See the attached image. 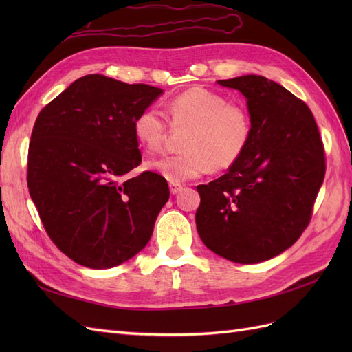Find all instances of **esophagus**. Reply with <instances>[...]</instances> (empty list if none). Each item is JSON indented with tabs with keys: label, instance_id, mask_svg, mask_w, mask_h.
<instances>
[{
	"label": "esophagus",
	"instance_id": "1",
	"mask_svg": "<svg viewBox=\"0 0 352 352\" xmlns=\"http://www.w3.org/2000/svg\"><path fill=\"white\" fill-rule=\"evenodd\" d=\"M184 189V186L180 185V184H175V182H170V192H172L173 195H176V194H179L180 190Z\"/></svg>",
	"mask_w": 352,
	"mask_h": 352
}]
</instances>
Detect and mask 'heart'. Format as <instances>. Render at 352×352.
I'll list each match as a JSON object with an SVG mask.
<instances>
[{"mask_svg":"<svg viewBox=\"0 0 352 352\" xmlns=\"http://www.w3.org/2000/svg\"><path fill=\"white\" fill-rule=\"evenodd\" d=\"M167 120L155 109H146L135 117L136 141L148 153L162 150L170 129L184 132L180 153L151 160L146 167L180 184L195 179L212 168L223 172L235 166L251 141V116L241 102L228 101L225 95L202 87L189 88L167 102Z\"/></svg>","mask_w":352,"mask_h":352,"instance_id":"1","label":"heart"}]
</instances>
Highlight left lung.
Segmentation results:
<instances>
[{
	"label": "left lung",
	"instance_id": "obj_1",
	"mask_svg": "<svg viewBox=\"0 0 352 352\" xmlns=\"http://www.w3.org/2000/svg\"><path fill=\"white\" fill-rule=\"evenodd\" d=\"M241 91L251 141L228 173L198 185L197 229L220 257L254 264L276 257L301 236L326 173L323 141L308 105L264 76L219 80Z\"/></svg>",
	"mask_w": 352,
	"mask_h": 352
}]
</instances>
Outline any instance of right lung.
I'll return each instance as SVG.
<instances>
[{"label": "right lung", "mask_w": 352, "mask_h": 352, "mask_svg": "<svg viewBox=\"0 0 352 352\" xmlns=\"http://www.w3.org/2000/svg\"><path fill=\"white\" fill-rule=\"evenodd\" d=\"M162 92L87 74L36 117L29 194L50 239L85 267L110 269L140 252L170 197L158 173L126 176L142 162L135 117Z\"/></svg>", "instance_id": "1"}]
</instances>
